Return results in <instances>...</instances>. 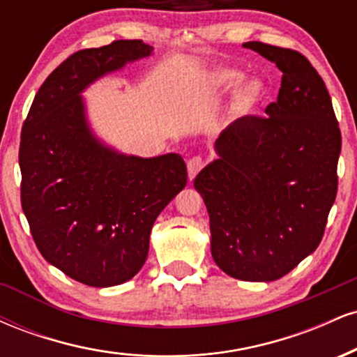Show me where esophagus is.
Wrapping results in <instances>:
<instances>
[{"instance_id": "obj_1", "label": "esophagus", "mask_w": 357, "mask_h": 357, "mask_svg": "<svg viewBox=\"0 0 357 357\" xmlns=\"http://www.w3.org/2000/svg\"><path fill=\"white\" fill-rule=\"evenodd\" d=\"M203 166L204 161L202 158H198V155H196V158H191L190 161H188V178H190V181L196 178V174L203 169Z\"/></svg>"}]
</instances>
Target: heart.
Wrapping results in <instances>:
<instances>
[{
  "instance_id": "1",
  "label": "heart",
  "mask_w": 357,
  "mask_h": 357,
  "mask_svg": "<svg viewBox=\"0 0 357 357\" xmlns=\"http://www.w3.org/2000/svg\"><path fill=\"white\" fill-rule=\"evenodd\" d=\"M241 72L235 68H216L213 72V85L220 90H231L241 80ZM260 97V85L255 80H247L235 90L233 105L236 110H248Z\"/></svg>"
}]
</instances>
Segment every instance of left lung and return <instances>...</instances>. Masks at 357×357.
<instances>
[{"label": "left lung", "mask_w": 357, "mask_h": 357, "mask_svg": "<svg viewBox=\"0 0 357 357\" xmlns=\"http://www.w3.org/2000/svg\"><path fill=\"white\" fill-rule=\"evenodd\" d=\"M282 72L267 117L231 122L195 179L210 215L211 255L227 275L272 282L321 243L337 192L341 130L326 84L304 55L248 42Z\"/></svg>", "instance_id": "left-lung-1"}]
</instances>
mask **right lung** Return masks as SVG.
<instances>
[{
  "mask_svg": "<svg viewBox=\"0 0 357 357\" xmlns=\"http://www.w3.org/2000/svg\"><path fill=\"white\" fill-rule=\"evenodd\" d=\"M151 55L141 40L73 53L43 82L23 124L22 208L36 247L90 287L136 275L155 218L186 186L179 154L139 158L97 137L82 97L93 82Z\"/></svg>",
  "mask_w": 357,
  "mask_h": 357,
  "instance_id": "obj_1",
  "label": "right lung"
}]
</instances>
